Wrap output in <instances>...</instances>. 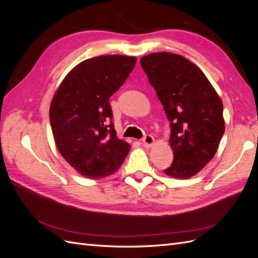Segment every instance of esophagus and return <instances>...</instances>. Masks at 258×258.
<instances>
[{
    "label": "esophagus",
    "mask_w": 258,
    "mask_h": 258,
    "mask_svg": "<svg viewBox=\"0 0 258 258\" xmlns=\"http://www.w3.org/2000/svg\"><path fill=\"white\" fill-rule=\"evenodd\" d=\"M155 143V139L153 136L151 135H146L144 138H143V145L146 147V148H150L154 145Z\"/></svg>",
    "instance_id": "34e87169"
}]
</instances>
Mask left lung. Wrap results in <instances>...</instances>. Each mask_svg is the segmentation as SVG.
I'll return each mask as SVG.
<instances>
[{"label": "left lung", "instance_id": "8db88e82", "mask_svg": "<svg viewBox=\"0 0 258 258\" xmlns=\"http://www.w3.org/2000/svg\"><path fill=\"white\" fill-rule=\"evenodd\" d=\"M170 121L173 162L169 176L189 178L214 157L225 131L223 102L204 72L179 54L154 52L140 60Z\"/></svg>", "mask_w": 258, "mask_h": 258}]
</instances>
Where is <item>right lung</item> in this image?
Returning a JSON list of instances; mask_svg holds the SVG:
<instances>
[{"instance_id":"obj_1","label":"right lung","mask_w":258,"mask_h":258,"mask_svg":"<svg viewBox=\"0 0 258 258\" xmlns=\"http://www.w3.org/2000/svg\"><path fill=\"white\" fill-rule=\"evenodd\" d=\"M136 57L107 54L84 60L54 92L49 119L54 142L69 165L89 178L116 172L130 145L116 136L108 99L128 79Z\"/></svg>"}]
</instances>
